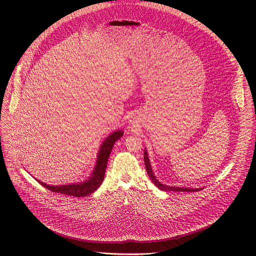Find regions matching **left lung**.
Listing matches in <instances>:
<instances>
[{
  "mask_svg": "<svg viewBox=\"0 0 256 256\" xmlns=\"http://www.w3.org/2000/svg\"><path fill=\"white\" fill-rule=\"evenodd\" d=\"M144 163H145V167H146V171L147 174H148V176L150 178V180H152V182L160 190L162 191H174V192H196L199 191V189H189V188H176V186H165L163 184H160L154 176L152 173V169L150 163V160H148V156H147L146 150H144Z\"/></svg>",
  "mask_w": 256,
  "mask_h": 256,
  "instance_id": "obj_1",
  "label": "left lung"
}]
</instances>
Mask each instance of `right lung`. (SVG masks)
<instances>
[{
    "label": "right lung",
    "instance_id": "1",
    "mask_svg": "<svg viewBox=\"0 0 256 256\" xmlns=\"http://www.w3.org/2000/svg\"><path fill=\"white\" fill-rule=\"evenodd\" d=\"M122 135H124L122 130H117V132H114L112 135H110L104 141L98 156L96 166L94 168L92 176L86 182L82 184H64V186H48L39 180L38 182L52 192H56L64 195L74 196V197H84V196L90 195L91 193L96 191L102 182L106 164H108V158L110 156L111 150L113 148L115 142L119 138L122 137Z\"/></svg>",
    "mask_w": 256,
    "mask_h": 256
}]
</instances>
